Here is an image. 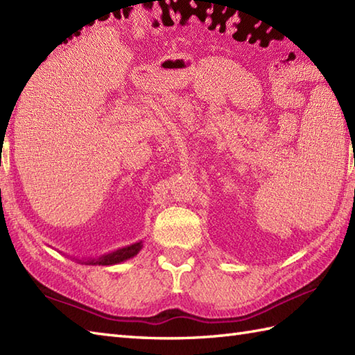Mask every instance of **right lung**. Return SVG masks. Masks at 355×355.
<instances>
[{"instance_id": "1", "label": "right lung", "mask_w": 355, "mask_h": 355, "mask_svg": "<svg viewBox=\"0 0 355 355\" xmlns=\"http://www.w3.org/2000/svg\"><path fill=\"white\" fill-rule=\"evenodd\" d=\"M143 247L141 241L139 243H134L131 245H126L123 248H117V250L107 253V254H102L99 258H88V259H78V258H73L74 261H78L79 263H85V266H114V263H120L126 259H131L134 258L135 254H137Z\"/></svg>"}]
</instances>
